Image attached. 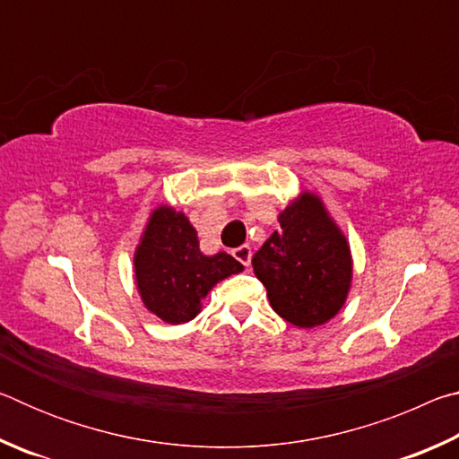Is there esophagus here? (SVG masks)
I'll return each instance as SVG.
<instances>
[{"mask_svg":"<svg viewBox=\"0 0 459 459\" xmlns=\"http://www.w3.org/2000/svg\"><path fill=\"white\" fill-rule=\"evenodd\" d=\"M232 257L243 263L245 267H248V265H251V257H253L251 247H248V245H240V247H237V248H232Z\"/></svg>","mask_w":459,"mask_h":459,"instance_id":"esophagus-1","label":"esophagus"}]
</instances>
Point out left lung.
Wrapping results in <instances>:
<instances>
[{
  "mask_svg": "<svg viewBox=\"0 0 459 459\" xmlns=\"http://www.w3.org/2000/svg\"><path fill=\"white\" fill-rule=\"evenodd\" d=\"M279 230L253 255L271 307L298 328H314L336 316L352 281L346 237L316 194H301L279 214Z\"/></svg>",
  "mask_w": 459,
  "mask_h": 459,
  "instance_id": "left-lung-1",
  "label": "left lung"
}]
</instances>
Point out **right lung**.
<instances>
[{"instance_id": "obj_1", "label": "right lung", "mask_w": 459, "mask_h": 459, "mask_svg": "<svg viewBox=\"0 0 459 459\" xmlns=\"http://www.w3.org/2000/svg\"><path fill=\"white\" fill-rule=\"evenodd\" d=\"M135 283L145 307L168 324L196 317L221 279L243 271L227 253L204 255L196 229L169 206L155 208L135 251Z\"/></svg>"}]
</instances>
